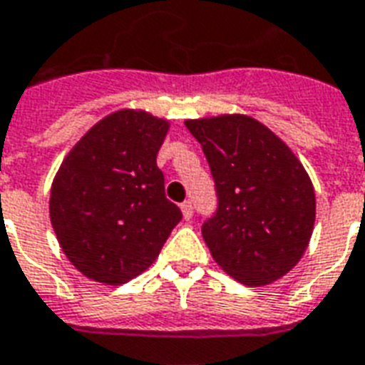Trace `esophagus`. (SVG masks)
Returning a JSON list of instances; mask_svg holds the SVG:
<instances>
[{
	"label": "esophagus",
	"instance_id": "obj_1",
	"mask_svg": "<svg viewBox=\"0 0 365 365\" xmlns=\"http://www.w3.org/2000/svg\"><path fill=\"white\" fill-rule=\"evenodd\" d=\"M182 215L185 220H190L191 217H193V205H191V201H183L182 203Z\"/></svg>",
	"mask_w": 365,
	"mask_h": 365
}]
</instances>
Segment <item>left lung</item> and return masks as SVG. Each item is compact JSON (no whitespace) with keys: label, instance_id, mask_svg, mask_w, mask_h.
<instances>
[{"label":"left lung","instance_id":"obj_1","mask_svg":"<svg viewBox=\"0 0 365 365\" xmlns=\"http://www.w3.org/2000/svg\"><path fill=\"white\" fill-rule=\"evenodd\" d=\"M215 178L218 209L201 226L222 271L245 286L284 277L306 253L315 191L298 156L279 135L244 114L185 120Z\"/></svg>","mask_w":365,"mask_h":365}]
</instances>
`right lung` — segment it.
I'll use <instances>...</instances> for the list:
<instances>
[{"mask_svg": "<svg viewBox=\"0 0 365 365\" xmlns=\"http://www.w3.org/2000/svg\"><path fill=\"white\" fill-rule=\"evenodd\" d=\"M168 129L164 118L123 108L94 123L61 162L50 220L66 257L86 279L129 282L155 263L182 220L156 166Z\"/></svg>", "mask_w": 365, "mask_h": 365, "instance_id": "right-lung-1", "label": "right lung"}]
</instances>
